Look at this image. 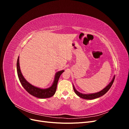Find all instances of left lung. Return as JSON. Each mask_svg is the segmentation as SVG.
Returning <instances> with one entry per match:
<instances>
[{
    "label": "left lung",
    "mask_w": 129,
    "mask_h": 129,
    "mask_svg": "<svg viewBox=\"0 0 129 129\" xmlns=\"http://www.w3.org/2000/svg\"><path fill=\"white\" fill-rule=\"evenodd\" d=\"M115 78V76H114L112 80L111 81V82L109 83L106 87L104 88L102 90H101V91H100L98 92L94 93H91V94H83V93H81L79 91H77L75 89V87H74V86L73 85L74 90V91H75V93L77 96H79L80 97H81V98H82L83 99L93 100V99H95L99 98V97L104 95L105 93H107V92L109 90V89H110V88L112 86L113 83H114Z\"/></svg>",
    "instance_id": "left-lung-1"
}]
</instances>
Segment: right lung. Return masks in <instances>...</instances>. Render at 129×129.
Here are the masks:
<instances>
[{
  "label": "right lung",
  "mask_w": 129,
  "mask_h": 129,
  "mask_svg": "<svg viewBox=\"0 0 129 129\" xmlns=\"http://www.w3.org/2000/svg\"><path fill=\"white\" fill-rule=\"evenodd\" d=\"M19 57L18 58L17 63V69L18 76L21 85H22V87L24 88V89L26 90L29 93H30V95H32L39 99L49 98V97L53 96L54 94H55L56 90L57 84L58 79H59L60 76H61V74L64 72L63 70V71L58 72L56 73L54 82L51 87L45 89H40L39 88L34 87L33 85L30 84L25 80L24 76H23L20 71V66H19Z\"/></svg>",
  "instance_id": "right-lung-1"
}]
</instances>
